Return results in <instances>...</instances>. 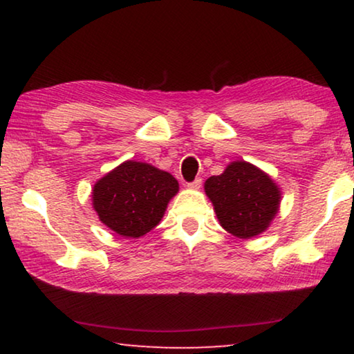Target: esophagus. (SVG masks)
Wrapping results in <instances>:
<instances>
[{
	"mask_svg": "<svg viewBox=\"0 0 354 354\" xmlns=\"http://www.w3.org/2000/svg\"><path fill=\"white\" fill-rule=\"evenodd\" d=\"M201 184H203L201 178H196L195 181H192V183H189V184H187V187H189V189H195V190H198V189L201 187Z\"/></svg>",
	"mask_w": 354,
	"mask_h": 354,
	"instance_id": "34e87169",
	"label": "esophagus"
}]
</instances>
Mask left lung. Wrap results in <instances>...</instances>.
I'll return each mask as SVG.
<instances>
[{"label": "left lung", "instance_id": "8db88e82", "mask_svg": "<svg viewBox=\"0 0 354 354\" xmlns=\"http://www.w3.org/2000/svg\"><path fill=\"white\" fill-rule=\"evenodd\" d=\"M220 225L239 239H251L270 226L279 211L281 190L266 171L236 160L205 183Z\"/></svg>", "mask_w": 354, "mask_h": 354}]
</instances>
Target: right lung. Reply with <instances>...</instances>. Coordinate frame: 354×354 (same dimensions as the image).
<instances>
[{
    "label": "right lung",
    "mask_w": 354,
    "mask_h": 354,
    "mask_svg": "<svg viewBox=\"0 0 354 354\" xmlns=\"http://www.w3.org/2000/svg\"><path fill=\"white\" fill-rule=\"evenodd\" d=\"M178 190L179 184L169 171L127 160L95 183L92 205L113 232L139 239L159 225Z\"/></svg>",
    "instance_id": "obj_1"
}]
</instances>
